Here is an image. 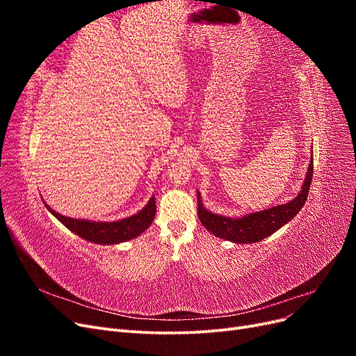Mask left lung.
<instances>
[{
  "label": "left lung",
  "mask_w": 356,
  "mask_h": 356,
  "mask_svg": "<svg viewBox=\"0 0 356 356\" xmlns=\"http://www.w3.org/2000/svg\"><path fill=\"white\" fill-rule=\"evenodd\" d=\"M312 177H314V159L309 161L307 175L297 197L273 208L243 215L241 218L222 217V215L209 212L203 207L202 197L197 191L199 220L204 229H208L212 234L225 241L234 243H254L263 241L267 236L281 229L289 220H293L298 211L303 208V204L307 200Z\"/></svg>",
  "instance_id": "8db88e82"
}]
</instances>
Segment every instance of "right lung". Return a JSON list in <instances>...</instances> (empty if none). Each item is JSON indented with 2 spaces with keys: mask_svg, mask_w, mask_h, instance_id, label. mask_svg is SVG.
I'll list each match as a JSON object with an SVG mask.
<instances>
[{
  "mask_svg": "<svg viewBox=\"0 0 356 356\" xmlns=\"http://www.w3.org/2000/svg\"><path fill=\"white\" fill-rule=\"evenodd\" d=\"M46 208L55 215L67 229H70L75 234H79L80 238L99 245H114L136 238V236L145 232L149 225H152L156 215V199L153 196L148 200L145 207L138 213L132 215V217L113 222L70 218L63 217L59 212H55L49 204H46Z\"/></svg>",
  "mask_w": 356,
  "mask_h": 356,
  "instance_id": "add662e5",
  "label": "right lung"
}]
</instances>
